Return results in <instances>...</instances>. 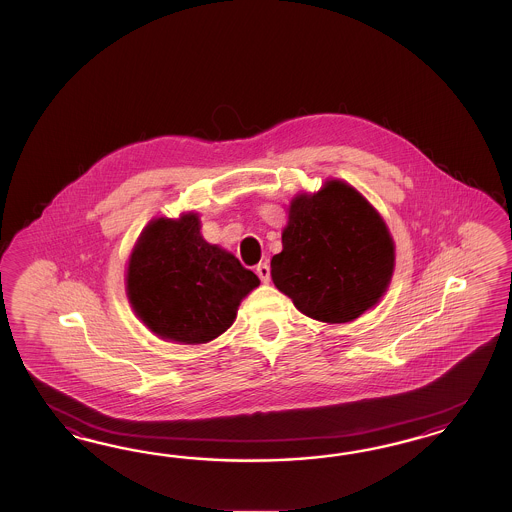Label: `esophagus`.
Returning <instances> with one entry per match:
<instances>
[{"label": "esophagus", "mask_w": 512, "mask_h": 512, "mask_svg": "<svg viewBox=\"0 0 512 512\" xmlns=\"http://www.w3.org/2000/svg\"><path fill=\"white\" fill-rule=\"evenodd\" d=\"M257 274H259V278H261L263 283H268L270 281V264H257Z\"/></svg>", "instance_id": "34e87169"}]
</instances>
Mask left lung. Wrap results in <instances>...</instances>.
<instances>
[{
  "instance_id": "1",
  "label": "left lung",
  "mask_w": 512,
  "mask_h": 512,
  "mask_svg": "<svg viewBox=\"0 0 512 512\" xmlns=\"http://www.w3.org/2000/svg\"><path fill=\"white\" fill-rule=\"evenodd\" d=\"M272 257V279L311 319L349 323L385 295L394 272V242L383 217L355 187L328 180L296 195Z\"/></svg>"
}]
</instances>
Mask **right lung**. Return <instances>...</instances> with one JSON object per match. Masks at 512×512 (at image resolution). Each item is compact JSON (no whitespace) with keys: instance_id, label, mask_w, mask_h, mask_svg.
<instances>
[{"instance_id":"obj_1","label":"right lung","mask_w":512,"mask_h":512,"mask_svg":"<svg viewBox=\"0 0 512 512\" xmlns=\"http://www.w3.org/2000/svg\"><path fill=\"white\" fill-rule=\"evenodd\" d=\"M259 283L233 253L202 238L193 212L150 221L127 266V296L140 321L163 340L189 345L223 334Z\"/></svg>"}]
</instances>
